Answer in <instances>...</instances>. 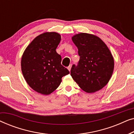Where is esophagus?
I'll return each mask as SVG.
<instances>
[{
    "instance_id": "1",
    "label": "esophagus",
    "mask_w": 134,
    "mask_h": 134,
    "mask_svg": "<svg viewBox=\"0 0 134 134\" xmlns=\"http://www.w3.org/2000/svg\"><path fill=\"white\" fill-rule=\"evenodd\" d=\"M71 66H72V65H70L68 67V70L70 71H71Z\"/></svg>"
}]
</instances>
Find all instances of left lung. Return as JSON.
<instances>
[{"mask_svg": "<svg viewBox=\"0 0 134 134\" xmlns=\"http://www.w3.org/2000/svg\"><path fill=\"white\" fill-rule=\"evenodd\" d=\"M80 60L73 65L71 76L86 92L99 90L106 85L114 69V60L105 44L93 35L81 33L72 38Z\"/></svg>", "mask_w": 134, "mask_h": 134, "instance_id": "8db88e82", "label": "left lung"}]
</instances>
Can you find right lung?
<instances>
[{
  "label": "right lung",
  "instance_id": "1",
  "mask_svg": "<svg viewBox=\"0 0 134 134\" xmlns=\"http://www.w3.org/2000/svg\"><path fill=\"white\" fill-rule=\"evenodd\" d=\"M60 40L57 33H44L33 40L22 57L21 69L27 83L41 94L52 93L62 78L69 73L62 65L61 55L56 52Z\"/></svg>",
  "mask_w": 134,
  "mask_h": 134
}]
</instances>
